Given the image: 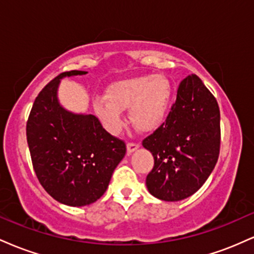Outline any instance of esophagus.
Listing matches in <instances>:
<instances>
[{
	"mask_svg": "<svg viewBox=\"0 0 254 254\" xmlns=\"http://www.w3.org/2000/svg\"><path fill=\"white\" fill-rule=\"evenodd\" d=\"M139 144L138 143H135V142H129V143L127 144V154H131L132 151H135L136 149H138Z\"/></svg>",
	"mask_w": 254,
	"mask_h": 254,
	"instance_id": "34e87169",
	"label": "esophagus"
}]
</instances>
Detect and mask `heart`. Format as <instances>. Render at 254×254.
<instances>
[{
    "mask_svg": "<svg viewBox=\"0 0 254 254\" xmlns=\"http://www.w3.org/2000/svg\"><path fill=\"white\" fill-rule=\"evenodd\" d=\"M172 99V84L165 75H144L113 84L106 98L94 101V111L111 133H119L125 125L123 110L138 130L150 132L164 124Z\"/></svg>",
    "mask_w": 254,
    "mask_h": 254,
    "instance_id": "heart-1",
    "label": "heart"
}]
</instances>
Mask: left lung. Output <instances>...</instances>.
Here are the masks:
<instances>
[{
  "label": "left lung",
  "instance_id": "8db88e82",
  "mask_svg": "<svg viewBox=\"0 0 254 254\" xmlns=\"http://www.w3.org/2000/svg\"><path fill=\"white\" fill-rule=\"evenodd\" d=\"M154 156L145 179L154 197L176 202L199 190L220 155V109L197 75L180 83L176 103L161 127L142 142Z\"/></svg>",
  "mask_w": 254,
  "mask_h": 254
}]
</instances>
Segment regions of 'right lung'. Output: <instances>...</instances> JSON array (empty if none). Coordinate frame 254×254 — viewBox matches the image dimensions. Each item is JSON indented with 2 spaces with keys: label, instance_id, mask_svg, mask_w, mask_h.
Masks as SVG:
<instances>
[{
  "label": "right lung",
  "instance_id": "1",
  "mask_svg": "<svg viewBox=\"0 0 254 254\" xmlns=\"http://www.w3.org/2000/svg\"><path fill=\"white\" fill-rule=\"evenodd\" d=\"M84 74L65 71L51 80L34 100L26 124L38 180L52 198L70 206L88 205L103 196L127 153L123 139L107 132L95 116L75 115L58 103L61 78Z\"/></svg>",
  "mask_w": 254,
  "mask_h": 254
}]
</instances>
